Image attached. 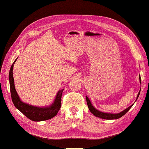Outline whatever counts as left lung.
I'll return each mask as SVG.
<instances>
[{
    "label": "left lung",
    "instance_id": "obj_1",
    "mask_svg": "<svg viewBox=\"0 0 149 149\" xmlns=\"http://www.w3.org/2000/svg\"><path fill=\"white\" fill-rule=\"evenodd\" d=\"M139 80H140V83L141 84V77H140V75H139ZM140 91H139V93H138V95L137 96V99L138 98V97L139 96V94H140ZM136 99V100H137ZM86 103H87V105H88V109L90 110V111L93 113V114L96 116V117H98L100 118H104V119H108V120H111V119H117V118H120L121 117H123V115H124L126 114V113L128 111L130 110V109L132 107V105L130 106L129 107L126 108L125 110H124L123 111H122L119 113H117V114H113V113H103L100 111L96 109L95 108L93 107V105H92L91 101L89 100V99L88 98L87 96H86Z\"/></svg>",
    "mask_w": 149,
    "mask_h": 149
}]
</instances>
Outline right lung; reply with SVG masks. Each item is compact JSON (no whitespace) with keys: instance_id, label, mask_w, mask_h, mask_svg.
I'll use <instances>...</instances> for the list:
<instances>
[{"instance_id":"add662e5","label":"right lung","mask_w":149,"mask_h":149,"mask_svg":"<svg viewBox=\"0 0 149 149\" xmlns=\"http://www.w3.org/2000/svg\"><path fill=\"white\" fill-rule=\"evenodd\" d=\"M16 60L13 62V64L11 66L9 74L10 93L13 105L23 115H25L26 117L29 118L31 120L44 121L52 118L57 114L58 111L61 107L62 94H63L64 89L58 92L57 94H56L54 103L49 107H37L32 106V105H30L21 102L17 92L15 91L14 81H13V64H14Z\"/></svg>"}]
</instances>
